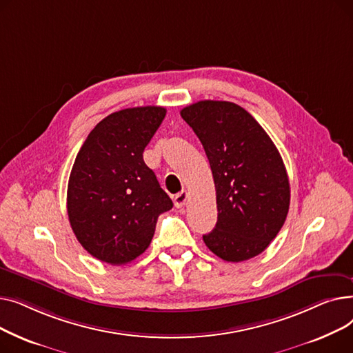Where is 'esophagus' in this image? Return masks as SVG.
I'll use <instances>...</instances> for the list:
<instances>
[{
	"label": "esophagus",
	"instance_id": "1",
	"mask_svg": "<svg viewBox=\"0 0 353 353\" xmlns=\"http://www.w3.org/2000/svg\"><path fill=\"white\" fill-rule=\"evenodd\" d=\"M188 199H189V193L188 192H180L179 194H176L174 196V206L176 208H183L184 205H186V201H188Z\"/></svg>",
	"mask_w": 353,
	"mask_h": 353
}]
</instances>
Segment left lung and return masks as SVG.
I'll use <instances>...</instances> for the list:
<instances>
[{
  "instance_id": "8db88e82",
  "label": "left lung",
  "mask_w": 353,
  "mask_h": 353,
  "mask_svg": "<svg viewBox=\"0 0 353 353\" xmlns=\"http://www.w3.org/2000/svg\"><path fill=\"white\" fill-rule=\"evenodd\" d=\"M180 114L205 148L216 188L217 223L203 240L226 262L257 256L289 212V179L279 152L263 127L234 103L197 101Z\"/></svg>"
}]
</instances>
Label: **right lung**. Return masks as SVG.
Returning a JSON list of instances; mask_svg holds the SVG:
<instances>
[{
    "label": "right lung",
    "mask_w": 353,
    "mask_h": 353,
    "mask_svg": "<svg viewBox=\"0 0 353 353\" xmlns=\"http://www.w3.org/2000/svg\"><path fill=\"white\" fill-rule=\"evenodd\" d=\"M165 108H124L103 119L72 164L67 212L80 245L110 265L134 261L150 245L157 217L173 208L143 160Z\"/></svg>",
    "instance_id": "obj_1"
}]
</instances>
